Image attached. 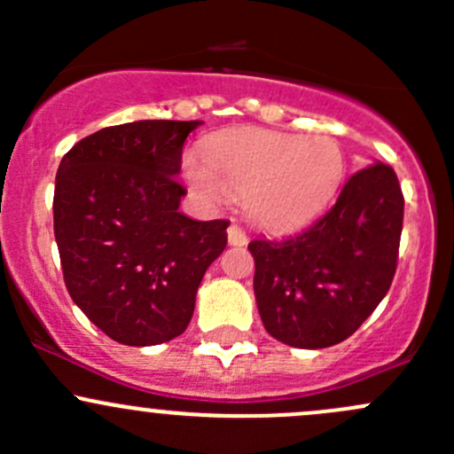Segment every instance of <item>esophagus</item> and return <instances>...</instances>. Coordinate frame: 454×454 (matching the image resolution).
I'll use <instances>...</instances> for the list:
<instances>
[{"instance_id":"esophagus-1","label":"esophagus","mask_w":454,"mask_h":454,"mask_svg":"<svg viewBox=\"0 0 454 454\" xmlns=\"http://www.w3.org/2000/svg\"><path fill=\"white\" fill-rule=\"evenodd\" d=\"M246 241H248L246 232L241 231L239 226H235V223H231V226H228V244H231V246H246Z\"/></svg>"}]
</instances>
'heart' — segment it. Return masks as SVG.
<instances>
[{"instance_id": "heart-1", "label": "heart", "mask_w": 454, "mask_h": 454, "mask_svg": "<svg viewBox=\"0 0 454 454\" xmlns=\"http://www.w3.org/2000/svg\"><path fill=\"white\" fill-rule=\"evenodd\" d=\"M347 162L329 136L305 138L272 129H232L189 153L182 173L201 201L241 198L250 222L270 231H294L314 222L340 191Z\"/></svg>"}]
</instances>
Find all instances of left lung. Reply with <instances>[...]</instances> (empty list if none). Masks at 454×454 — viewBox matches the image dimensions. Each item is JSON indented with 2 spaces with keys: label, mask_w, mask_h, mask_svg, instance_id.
<instances>
[{
  "label": "left lung",
  "mask_w": 454,
  "mask_h": 454,
  "mask_svg": "<svg viewBox=\"0 0 454 454\" xmlns=\"http://www.w3.org/2000/svg\"><path fill=\"white\" fill-rule=\"evenodd\" d=\"M402 217L395 171L375 162L349 177L308 231L250 241L256 308L270 336L299 349L349 338L391 287Z\"/></svg>",
  "instance_id": "8db88e82"
}]
</instances>
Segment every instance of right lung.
Here are the masks:
<instances>
[{"label": "right lung", "mask_w": 454, "mask_h": 454, "mask_svg": "<svg viewBox=\"0 0 454 454\" xmlns=\"http://www.w3.org/2000/svg\"><path fill=\"white\" fill-rule=\"evenodd\" d=\"M200 121H136L76 142L54 182V237L72 301L112 340L151 347L191 323L228 222L180 210L182 146Z\"/></svg>", "instance_id": "right-lung-1"}]
</instances>
